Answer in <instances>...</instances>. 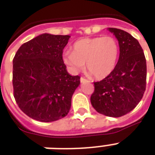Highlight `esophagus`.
<instances>
[{
	"label": "esophagus",
	"instance_id": "obj_1",
	"mask_svg": "<svg viewBox=\"0 0 155 155\" xmlns=\"http://www.w3.org/2000/svg\"><path fill=\"white\" fill-rule=\"evenodd\" d=\"M80 82L84 84V83L89 82V81H88V80H86V79H84V77H81V78H80Z\"/></svg>",
	"mask_w": 155,
	"mask_h": 155
}]
</instances>
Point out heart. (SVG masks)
Listing matches in <instances>:
<instances>
[{
  "label": "heart",
  "mask_w": 155,
  "mask_h": 155,
  "mask_svg": "<svg viewBox=\"0 0 155 155\" xmlns=\"http://www.w3.org/2000/svg\"><path fill=\"white\" fill-rule=\"evenodd\" d=\"M119 56V45L112 36L84 38L73 44V51L63 54V62L72 71L84 68L95 79H104L113 72Z\"/></svg>",
  "instance_id": "heart-1"
}]
</instances>
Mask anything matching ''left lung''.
I'll list each match as a JSON object with an SVG mask.
<instances>
[{"label":"left lung","instance_id":"8db88e82","mask_svg":"<svg viewBox=\"0 0 155 155\" xmlns=\"http://www.w3.org/2000/svg\"><path fill=\"white\" fill-rule=\"evenodd\" d=\"M108 30L119 42V59L110 75L94 82L91 103L101 114L119 117L132 111L143 97L147 86V61L141 45L132 35L117 28H108Z\"/></svg>","mask_w":155,"mask_h":155}]
</instances>
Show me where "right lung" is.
I'll use <instances>...</instances> for the list:
<instances>
[{
  "label": "right lung",
  "instance_id": "add662e5",
  "mask_svg": "<svg viewBox=\"0 0 155 155\" xmlns=\"http://www.w3.org/2000/svg\"><path fill=\"white\" fill-rule=\"evenodd\" d=\"M69 35L42 34L20 47L13 60V97L30 118L51 122L68 115L79 75L66 70L63 50Z\"/></svg>",
  "mask_w": 155,
  "mask_h": 155
}]
</instances>
